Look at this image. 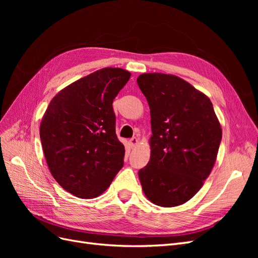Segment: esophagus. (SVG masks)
<instances>
[{"label": "esophagus", "mask_w": 258, "mask_h": 258, "mask_svg": "<svg viewBox=\"0 0 258 258\" xmlns=\"http://www.w3.org/2000/svg\"><path fill=\"white\" fill-rule=\"evenodd\" d=\"M137 144H138V138L134 137V138H131V139L129 140V145H130V147L134 148Z\"/></svg>", "instance_id": "34e87169"}]
</instances>
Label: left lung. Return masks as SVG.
<instances>
[{
  "label": "left lung",
  "mask_w": 258,
  "mask_h": 258,
  "mask_svg": "<svg viewBox=\"0 0 258 258\" xmlns=\"http://www.w3.org/2000/svg\"><path fill=\"white\" fill-rule=\"evenodd\" d=\"M151 110V159L139 171L145 196L160 207L192 198L209 176L222 141L210 99L174 75L141 74Z\"/></svg>",
  "instance_id": "8db88e82"
}]
</instances>
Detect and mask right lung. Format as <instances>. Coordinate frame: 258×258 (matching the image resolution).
<instances>
[{
  "instance_id": "1",
  "label": "right lung",
  "mask_w": 258,
  "mask_h": 258,
  "mask_svg": "<svg viewBox=\"0 0 258 258\" xmlns=\"http://www.w3.org/2000/svg\"><path fill=\"white\" fill-rule=\"evenodd\" d=\"M130 76L122 69H101L62 89L44 114L40 137L46 161L75 197H98L123 166L113 101Z\"/></svg>"
}]
</instances>
